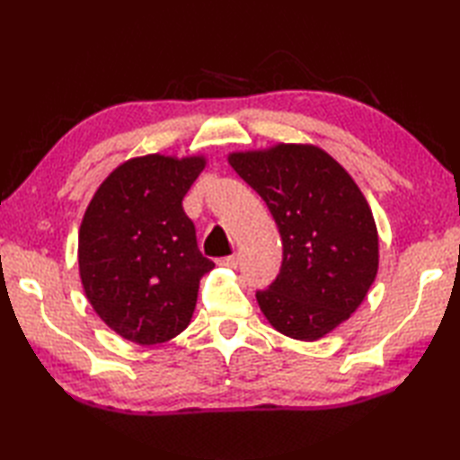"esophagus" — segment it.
<instances>
[{
  "label": "esophagus",
  "mask_w": 460,
  "mask_h": 460,
  "mask_svg": "<svg viewBox=\"0 0 460 460\" xmlns=\"http://www.w3.org/2000/svg\"><path fill=\"white\" fill-rule=\"evenodd\" d=\"M219 267H227V269H235L239 265V257L237 255H231V257H223L217 261Z\"/></svg>",
  "instance_id": "esophagus-1"
}]
</instances>
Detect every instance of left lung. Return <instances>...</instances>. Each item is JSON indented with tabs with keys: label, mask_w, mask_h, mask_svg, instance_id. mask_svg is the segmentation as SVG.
Wrapping results in <instances>:
<instances>
[{
	"label": "left lung",
	"mask_w": 460,
	"mask_h": 460,
	"mask_svg": "<svg viewBox=\"0 0 460 460\" xmlns=\"http://www.w3.org/2000/svg\"><path fill=\"white\" fill-rule=\"evenodd\" d=\"M227 162L265 199L282 237L280 275L257 292L261 312L288 338H324L354 314L377 277L379 237L367 199L314 144L229 152Z\"/></svg>",
	"instance_id": "obj_1"
}]
</instances>
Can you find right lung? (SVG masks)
I'll return each mask as SVG.
<instances>
[{
    "instance_id": "obj_1",
    "label": "right lung",
    "mask_w": 460,
    "mask_h": 460,
    "mask_svg": "<svg viewBox=\"0 0 460 460\" xmlns=\"http://www.w3.org/2000/svg\"><path fill=\"white\" fill-rule=\"evenodd\" d=\"M208 165L203 154H146L106 175L79 229V275L106 326L140 346L188 328L199 280L215 265L195 241L181 199Z\"/></svg>"
}]
</instances>
